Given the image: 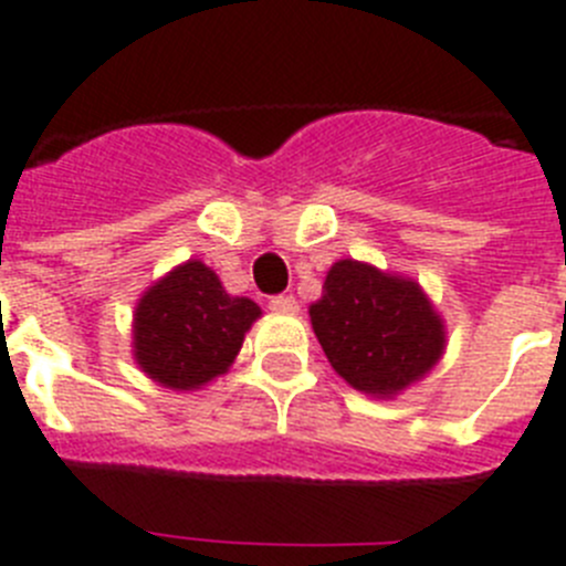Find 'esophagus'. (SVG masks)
<instances>
[{"mask_svg": "<svg viewBox=\"0 0 566 566\" xmlns=\"http://www.w3.org/2000/svg\"><path fill=\"white\" fill-rule=\"evenodd\" d=\"M270 311L273 313H298V302L293 296H273L270 298Z\"/></svg>", "mask_w": 566, "mask_h": 566, "instance_id": "34e87169", "label": "esophagus"}]
</instances>
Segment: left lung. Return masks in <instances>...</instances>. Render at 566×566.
Wrapping results in <instances>:
<instances>
[{
  "label": "left lung",
  "mask_w": 566,
  "mask_h": 566,
  "mask_svg": "<svg viewBox=\"0 0 566 566\" xmlns=\"http://www.w3.org/2000/svg\"><path fill=\"white\" fill-rule=\"evenodd\" d=\"M311 324L333 370L356 390L392 399L444 353V322L412 279L342 259L327 270Z\"/></svg>",
  "instance_id": "8db88e82"
}]
</instances>
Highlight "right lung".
<instances>
[{"instance_id":"right-lung-1","label":"right lung","mask_w":566,"mask_h":566,"mask_svg":"<svg viewBox=\"0 0 566 566\" xmlns=\"http://www.w3.org/2000/svg\"><path fill=\"white\" fill-rule=\"evenodd\" d=\"M259 304L230 296L208 264H179L145 290L134 313V358L170 390H199L228 373Z\"/></svg>"}]
</instances>
